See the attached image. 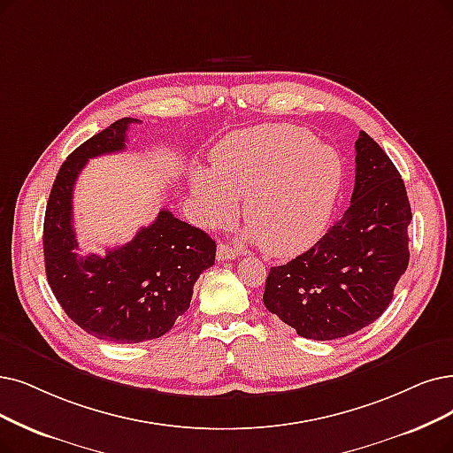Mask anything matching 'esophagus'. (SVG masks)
<instances>
[{"label":"esophagus","mask_w":453,"mask_h":453,"mask_svg":"<svg viewBox=\"0 0 453 453\" xmlns=\"http://www.w3.org/2000/svg\"><path fill=\"white\" fill-rule=\"evenodd\" d=\"M236 257H238V250L234 249V247H230L226 243L217 245V260L225 262V260H232V258H236Z\"/></svg>","instance_id":"34e87169"}]
</instances>
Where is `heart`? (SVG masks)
Returning <instances> with one entry per match:
<instances>
[{"label": "heart", "instance_id": "b5f03b06", "mask_svg": "<svg viewBox=\"0 0 453 453\" xmlns=\"http://www.w3.org/2000/svg\"><path fill=\"white\" fill-rule=\"evenodd\" d=\"M213 171L196 167L191 189L204 225L236 215L245 196L249 236L269 257H292L318 242L340 193V156L304 128L257 126L225 137L211 152Z\"/></svg>", "mask_w": 453, "mask_h": 453}]
</instances>
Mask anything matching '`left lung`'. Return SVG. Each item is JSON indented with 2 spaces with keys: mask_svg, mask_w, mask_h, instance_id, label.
Returning <instances> with one entry per match:
<instances>
[{
  "mask_svg": "<svg viewBox=\"0 0 453 453\" xmlns=\"http://www.w3.org/2000/svg\"><path fill=\"white\" fill-rule=\"evenodd\" d=\"M355 152L349 208L316 245L265 279V309L303 338L334 340L373 323L409 265L412 213L402 174L366 132Z\"/></svg>",
  "mask_w": 453,
  "mask_h": 453,
  "instance_id": "8db88e82",
  "label": "left lung"
}]
</instances>
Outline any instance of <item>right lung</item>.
Listing matches in <instances>:
<instances>
[{"label": "right lung", "mask_w": 453, "mask_h": 453, "mask_svg": "<svg viewBox=\"0 0 453 453\" xmlns=\"http://www.w3.org/2000/svg\"><path fill=\"white\" fill-rule=\"evenodd\" d=\"M137 119L124 117L72 152L53 182L44 215V264L53 296L85 333L111 343L164 336L191 303L193 286L215 262V242L161 210L132 242L80 257L72 191L90 157L122 152Z\"/></svg>", "instance_id": "add662e5"}]
</instances>
